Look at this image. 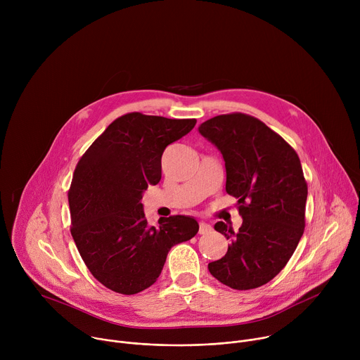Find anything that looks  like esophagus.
Wrapping results in <instances>:
<instances>
[{
	"label": "esophagus",
	"mask_w": 360,
	"mask_h": 360,
	"mask_svg": "<svg viewBox=\"0 0 360 360\" xmlns=\"http://www.w3.org/2000/svg\"><path fill=\"white\" fill-rule=\"evenodd\" d=\"M214 229H212V226L210 225V224H207V222H199V233L200 235H208V233H211Z\"/></svg>",
	"instance_id": "34e87169"
}]
</instances>
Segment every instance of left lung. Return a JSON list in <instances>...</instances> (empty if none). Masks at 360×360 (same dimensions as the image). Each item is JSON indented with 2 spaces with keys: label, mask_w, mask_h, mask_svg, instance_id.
<instances>
[{
  "label": "left lung",
  "mask_w": 360,
  "mask_h": 360,
  "mask_svg": "<svg viewBox=\"0 0 360 360\" xmlns=\"http://www.w3.org/2000/svg\"><path fill=\"white\" fill-rule=\"evenodd\" d=\"M222 153L226 192L238 198L242 226L215 231L231 240L208 269L224 285L248 290L272 281L288 264L304 229L307 185L295 149L262 121L235 112L198 128Z\"/></svg>",
  "instance_id": "8db88e82"
}]
</instances>
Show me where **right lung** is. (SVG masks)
Masks as SVG:
<instances>
[{
    "mask_svg": "<svg viewBox=\"0 0 360 360\" xmlns=\"http://www.w3.org/2000/svg\"><path fill=\"white\" fill-rule=\"evenodd\" d=\"M196 120L131 112L117 118L81 157L68 202L71 235L94 278L108 289L135 295L157 282L172 246L199 229L185 215L150 226L141 202L161 181L165 148L185 136Z\"/></svg>",
    "mask_w": 360,
    "mask_h": 360,
    "instance_id": "right-lung-1",
    "label": "right lung"
}]
</instances>
